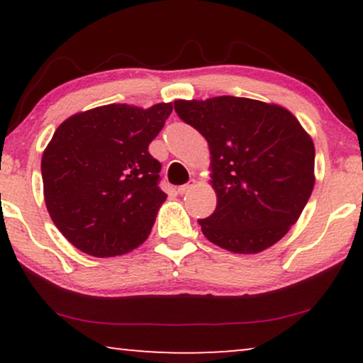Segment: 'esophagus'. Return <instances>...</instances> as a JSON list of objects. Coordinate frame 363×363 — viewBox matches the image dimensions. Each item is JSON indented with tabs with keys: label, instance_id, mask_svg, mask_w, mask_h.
Wrapping results in <instances>:
<instances>
[{
	"label": "esophagus",
	"instance_id": "34e87169",
	"mask_svg": "<svg viewBox=\"0 0 363 363\" xmlns=\"http://www.w3.org/2000/svg\"><path fill=\"white\" fill-rule=\"evenodd\" d=\"M193 186H195V180H190L188 183H185V185L178 186V193H180V195H185V193L190 191Z\"/></svg>",
	"mask_w": 363,
	"mask_h": 363
}]
</instances>
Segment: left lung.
Listing matches in <instances>:
<instances>
[{
	"instance_id": "left-lung-1",
	"label": "left lung",
	"mask_w": 363,
	"mask_h": 363,
	"mask_svg": "<svg viewBox=\"0 0 363 363\" xmlns=\"http://www.w3.org/2000/svg\"><path fill=\"white\" fill-rule=\"evenodd\" d=\"M183 122L206 138L216 210L198 220L228 251L251 255L281 240L314 188L315 150L289 111L245 97L175 101Z\"/></svg>"
}]
</instances>
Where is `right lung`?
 <instances>
[{"label": "right lung", "mask_w": 363, "mask_h": 363, "mask_svg": "<svg viewBox=\"0 0 363 363\" xmlns=\"http://www.w3.org/2000/svg\"><path fill=\"white\" fill-rule=\"evenodd\" d=\"M172 104H108L64 121L43 153L44 201L77 250L121 256L150 235L167 195L162 163L148 152Z\"/></svg>", "instance_id": "add662e5"}]
</instances>
